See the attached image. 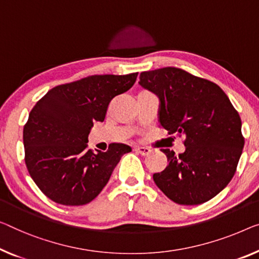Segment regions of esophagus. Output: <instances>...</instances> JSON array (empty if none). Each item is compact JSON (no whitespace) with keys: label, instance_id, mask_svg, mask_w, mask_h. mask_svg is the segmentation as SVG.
I'll use <instances>...</instances> for the list:
<instances>
[{"label":"esophagus","instance_id":"esophagus-1","mask_svg":"<svg viewBox=\"0 0 259 259\" xmlns=\"http://www.w3.org/2000/svg\"><path fill=\"white\" fill-rule=\"evenodd\" d=\"M135 151L142 154V156H148V154L151 153V149L146 148V146H136Z\"/></svg>","mask_w":259,"mask_h":259}]
</instances>
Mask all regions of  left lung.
Masks as SVG:
<instances>
[{
  "mask_svg": "<svg viewBox=\"0 0 259 259\" xmlns=\"http://www.w3.org/2000/svg\"><path fill=\"white\" fill-rule=\"evenodd\" d=\"M138 83L159 99V124L186 136L185 152L161 150L168 164L153 175L158 188L186 206L213 199L233 179L244 146L229 98L216 83L176 67L142 72Z\"/></svg>",
  "mask_w": 259,
  "mask_h": 259,
  "instance_id": "8db88e82",
  "label": "left lung"
}]
</instances>
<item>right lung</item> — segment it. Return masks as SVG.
Returning a JSON list of instances; mask_svg holds the SVG:
<instances>
[{
  "instance_id": "right-lung-1",
  "label": "right lung",
  "mask_w": 259,
  "mask_h": 259,
  "mask_svg": "<svg viewBox=\"0 0 259 259\" xmlns=\"http://www.w3.org/2000/svg\"><path fill=\"white\" fill-rule=\"evenodd\" d=\"M138 73L92 75L52 88L36 103L23 130L25 164L44 194L65 206H82L103 190L131 148L87 149L94 122H103L115 96L134 86Z\"/></svg>"
}]
</instances>
